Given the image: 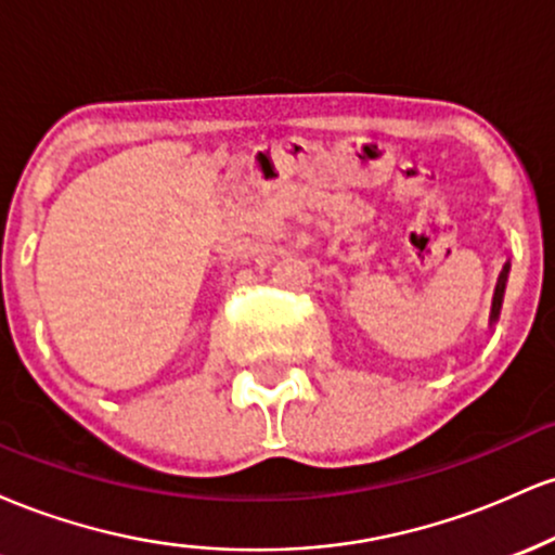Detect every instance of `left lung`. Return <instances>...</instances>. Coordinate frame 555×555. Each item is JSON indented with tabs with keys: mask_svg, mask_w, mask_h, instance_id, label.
Listing matches in <instances>:
<instances>
[{
	"mask_svg": "<svg viewBox=\"0 0 555 555\" xmlns=\"http://www.w3.org/2000/svg\"><path fill=\"white\" fill-rule=\"evenodd\" d=\"M506 273H508V263L503 266L499 284H495V295H493V310H490V323L499 321V310H501V299H503V286H506Z\"/></svg>",
	"mask_w": 555,
	"mask_h": 555,
	"instance_id": "left-lung-1",
	"label": "left lung"
}]
</instances>
